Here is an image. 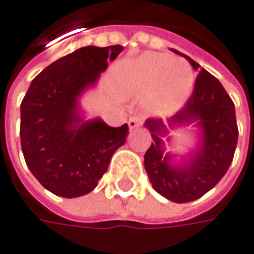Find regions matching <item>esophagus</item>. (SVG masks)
<instances>
[{
    "label": "esophagus",
    "mask_w": 254,
    "mask_h": 254,
    "mask_svg": "<svg viewBox=\"0 0 254 254\" xmlns=\"http://www.w3.org/2000/svg\"><path fill=\"white\" fill-rule=\"evenodd\" d=\"M127 125L130 129H136L142 125V119L139 118V116H130L129 118V121H127Z\"/></svg>",
    "instance_id": "esophagus-1"
}]
</instances>
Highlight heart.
Segmentation results:
<instances>
[{
    "label": "heart",
    "instance_id": "b5f03b06",
    "mask_svg": "<svg viewBox=\"0 0 254 254\" xmlns=\"http://www.w3.org/2000/svg\"><path fill=\"white\" fill-rule=\"evenodd\" d=\"M193 81L189 62L160 52H145L121 62L114 71L116 94L142 96L143 109L156 116L176 112L192 92Z\"/></svg>",
    "mask_w": 254,
    "mask_h": 254
}]
</instances>
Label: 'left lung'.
<instances>
[{
  "label": "left lung",
  "mask_w": 254,
  "mask_h": 254,
  "mask_svg": "<svg viewBox=\"0 0 254 254\" xmlns=\"http://www.w3.org/2000/svg\"><path fill=\"white\" fill-rule=\"evenodd\" d=\"M185 58L199 72L190 98L168 125L162 119L145 122L153 139L143 162L149 181L156 192L176 203L193 202L215 188L233 160L239 136L235 104L222 83L192 58ZM192 122L201 127V143L189 160L173 165L170 155L163 152L161 139L168 128Z\"/></svg>",
  "instance_id": "obj_1"
}]
</instances>
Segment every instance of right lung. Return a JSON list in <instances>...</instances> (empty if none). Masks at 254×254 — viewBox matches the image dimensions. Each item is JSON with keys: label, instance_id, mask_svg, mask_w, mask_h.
<instances>
[{"label": "right lung", "instance_id": "right-lung-1", "mask_svg": "<svg viewBox=\"0 0 254 254\" xmlns=\"http://www.w3.org/2000/svg\"><path fill=\"white\" fill-rule=\"evenodd\" d=\"M124 47H83L62 57L31 82L21 102V148L27 166L54 194L79 197L92 192L112 155L127 136V125L83 121L78 98Z\"/></svg>", "mask_w": 254, "mask_h": 254}]
</instances>
